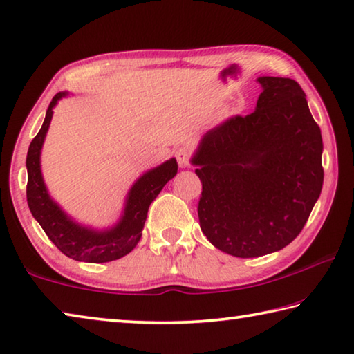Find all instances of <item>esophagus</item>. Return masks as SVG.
<instances>
[{
    "label": "esophagus",
    "instance_id": "obj_1",
    "mask_svg": "<svg viewBox=\"0 0 354 354\" xmlns=\"http://www.w3.org/2000/svg\"><path fill=\"white\" fill-rule=\"evenodd\" d=\"M175 156L181 169H185V167L190 165V151L187 148H178L175 151Z\"/></svg>",
    "mask_w": 354,
    "mask_h": 354
}]
</instances>
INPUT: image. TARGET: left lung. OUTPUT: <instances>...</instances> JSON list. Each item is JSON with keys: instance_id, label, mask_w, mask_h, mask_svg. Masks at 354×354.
Listing matches in <instances>:
<instances>
[{"instance_id": "1", "label": "left lung", "mask_w": 354, "mask_h": 354, "mask_svg": "<svg viewBox=\"0 0 354 354\" xmlns=\"http://www.w3.org/2000/svg\"><path fill=\"white\" fill-rule=\"evenodd\" d=\"M250 115L203 136L192 158L203 184L198 218L215 248L259 257L287 247L306 225L323 185V142L306 95L290 77H257Z\"/></svg>"}]
</instances>
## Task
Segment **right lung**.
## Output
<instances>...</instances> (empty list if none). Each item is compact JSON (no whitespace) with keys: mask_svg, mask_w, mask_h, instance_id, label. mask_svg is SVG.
Instances as JSON below:
<instances>
[{"mask_svg":"<svg viewBox=\"0 0 354 354\" xmlns=\"http://www.w3.org/2000/svg\"><path fill=\"white\" fill-rule=\"evenodd\" d=\"M67 97V92H59L48 106L44 124L34 137L26 156L28 185L26 198L32 217L39 221L41 230L50 241L65 256L81 262H111L127 256L136 248L142 237L148 207L154 201L164 185L175 178L178 162L175 158L165 160L137 179L129 189L124 201V209L120 220L107 230H93L82 226L65 214L61 206L48 194L40 170V153L50 128L53 109L57 101Z\"/></svg>","mask_w":354,"mask_h":354,"instance_id":"obj_1","label":"right lung"}]
</instances>
